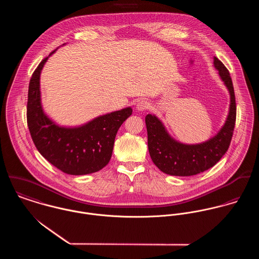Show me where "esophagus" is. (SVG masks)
<instances>
[{"label": "esophagus", "mask_w": 259, "mask_h": 259, "mask_svg": "<svg viewBox=\"0 0 259 259\" xmlns=\"http://www.w3.org/2000/svg\"><path fill=\"white\" fill-rule=\"evenodd\" d=\"M148 108H149V104L147 101L142 100V101H139L137 103V110L138 111H146V110H148Z\"/></svg>", "instance_id": "esophagus-1"}]
</instances>
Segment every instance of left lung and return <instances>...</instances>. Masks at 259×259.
I'll list each match as a JSON object with an SVG mask.
<instances>
[{
  "mask_svg": "<svg viewBox=\"0 0 259 259\" xmlns=\"http://www.w3.org/2000/svg\"><path fill=\"white\" fill-rule=\"evenodd\" d=\"M213 66L230 96L227 117L215 136L200 144H183L168 134L156 115L148 113L146 116L149 155L153 163L166 175L190 177L203 172L212 167L229 148L236 118L234 90L227 69L215 57Z\"/></svg>",
  "mask_w": 259,
  "mask_h": 259,
  "instance_id": "8db88e82",
  "label": "left lung"
}]
</instances>
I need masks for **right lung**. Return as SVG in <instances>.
Here are the masks:
<instances>
[{"label":"right lung","instance_id":"1","mask_svg":"<svg viewBox=\"0 0 259 259\" xmlns=\"http://www.w3.org/2000/svg\"><path fill=\"white\" fill-rule=\"evenodd\" d=\"M49 57L39 63L29 84L27 120L33 142L38 152L65 174L97 172L109 163L116 133L133 110L127 107L109 112L77 126L56 123L44 111L40 98L39 77Z\"/></svg>","mask_w":259,"mask_h":259}]
</instances>
